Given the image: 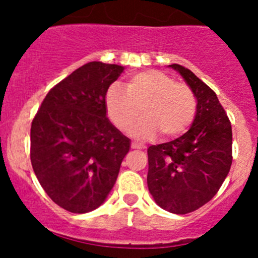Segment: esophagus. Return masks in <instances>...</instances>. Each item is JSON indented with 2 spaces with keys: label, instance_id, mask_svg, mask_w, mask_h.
Listing matches in <instances>:
<instances>
[{
  "label": "esophagus",
  "instance_id": "esophagus-1",
  "mask_svg": "<svg viewBox=\"0 0 258 258\" xmlns=\"http://www.w3.org/2000/svg\"><path fill=\"white\" fill-rule=\"evenodd\" d=\"M131 148H132V150H142V148H144V146L137 145V144H135V142H132Z\"/></svg>",
  "mask_w": 258,
  "mask_h": 258
}]
</instances>
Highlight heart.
Instances as JSON below:
<instances>
[{"label":"heart","instance_id":"heart-1","mask_svg":"<svg viewBox=\"0 0 258 258\" xmlns=\"http://www.w3.org/2000/svg\"><path fill=\"white\" fill-rule=\"evenodd\" d=\"M126 90L112 85L106 93V111L121 131L131 128L141 108L145 117L131 132L137 139H151L158 132L163 139H175L194 122L197 108L194 91L165 72H139L130 77Z\"/></svg>","mask_w":258,"mask_h":258}]
</instances>
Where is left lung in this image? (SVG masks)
<instances>
[{
	"instance_id": "obj_1",
	"label": "left lung",
	"mask_w": 258,
	"mask_h": 258,
	"mask_svg": "<svg viewBox=\"0 0 258 258\" xmlns=\"http://www.w3.org/2000/svg\"><path fill=\"white\" fill-rule=\"evenodd\" d=\"M178 71L197 98L192 126L173 141L148 147L147 186L156 204L168 212H194L213 199L232 163V128L215 91L191 70Z\"/></svg>"
}]
</instances>
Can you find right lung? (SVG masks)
<instances>
[{
  "instance_id": "obj_1",
  "label": "right lung",
  "mask_w": 258,
  "mask_h": 258,
  "mask_svg": "<svg viewBox=\"0 0 258 258\" xmlns=\"http://www.w3.org/2000/svg\"><path fill=\"white\" fill-rule=\"evenodd\" d=\"M122 72L118 64H83L49 90L31 124L36 177L72 213L103 204L130 151V139L106 116V93Z\"/></svg>"
}]
</instances>
